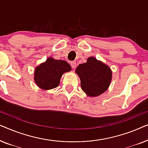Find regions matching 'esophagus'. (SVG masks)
I'll use <instances>...</instances> for the list:
<instances>
[{
	"instance_id": "34e87169",
	"label": "esophagus",
	"mask_w": 148,
	"mask_h": 148,
	"mask_svg": "<svg viewBox=\"0 0 148 148\" xmlns=\"http://www.w3.org/2000/svg\"><path fill=\"white\" fill-rule=\"evenodd\" d=\"M76 62H75V61H72V62H71V67L73 68V69H75L76 67Z\"/></svg>"
}]
</instances>
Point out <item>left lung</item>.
I'll list each match as a JSON object with an SVG mask.
<instances>
[{
  "label": "left lung",
  "instance_id": "8db88e82",
  "mask_svg": "<svg viewBox=\"0 0 148 148\" xmlns=\"http://www.w3.org/2000/svg\"><path fill=\"white\" fill-rule=\"evenodd\" d=\"M75 73L81 81V88L90 97L100 96L108 90L112 77L109 66L94 56L88 58L87 62L79 64Z\"/></svg>",
  "mask_w": 148,
  "mask_h": 148
}]
</instances>
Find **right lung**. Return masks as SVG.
Instances as JSON below:
<instances>
[{
    "mask_svg": "<svg viewBox=\"0 0 148 148\" xmlns=\"http://www.w3.org/2000/svg\"><path fill=\"white\" fill-rule=\"evenodd\" d=\"M71 71V67L65 60L50 56L35 68L34 80L41 90H50L59 86L62 75Z\"/></svg>",
    "mask_w": 148,
    "mask_h": 148,
    "instance_id": "1",
    "label": "right lung"
}]
</instances>
